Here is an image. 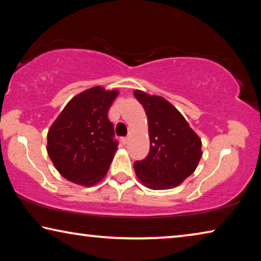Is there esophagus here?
<instances>
[{"mask_svg":"<svg viewBox=\"0 0 261 261\" xmlns=\"http://www.w3.org/2000/svg\"><path fill=\"white\" fill-rule=\"evenodd\" d=\"M129 140H130V136H126V137H124V138H122V141H123V144H124V145L129 143Z\"/></svg>","mask_w":261,"mask_h":261,"instance_id":"obj_1","label":"esophagus"}]
</instances>
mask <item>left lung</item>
<instances>
[{
    "mask_svg": "<svg viewBox=\"0 0 261 261\" xmlns=\"http://www.w3.org/2000/svg\"><path fill=\"white\" fill-rule=\"evenodd\" d=\"M148 121L149 152L136 161L137 177L152 190L177 187L191 175L199 163L201 140L173 105L162 96L135 91Z\"/></svg>",
    "mask_w": 261,
    "mask_h": 261,
    "instance_id": "left-lung-1",
    "label": "left lung"
}]
</instances>
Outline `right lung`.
Returning <instances> with one entry per match:
<instances>
[{
  "instance_id": "obj_1",
  "label": "right lung",
  "mask_w": 261,
  "mask_h": 261,
  "mask_svg": "<svg viewBox=\"0 0 261 261\" xmlns=\"http://www.w3.org/2000/svg\"><path fill=\"white\" fill-rule=\"evenodd\" d=\"M118 94L95 86L69 101L47 135V152L70 182L92 187L102 179L117 151L109 107Z\"/></svg>"
}]
</instances>
